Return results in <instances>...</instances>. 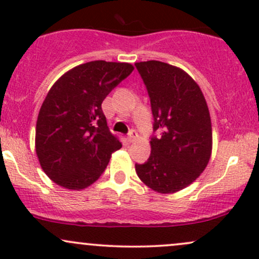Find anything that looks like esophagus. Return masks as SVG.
Listing matches in <instances>:
<instances>
[{
  "mask_svg": "<svg viewBox=\"0 0 259 259\" xmlns=\"http://www.w3.org/2000/svg\"><path fill=\"white\" fill-rule=\"evenodd\" d=\"M138 138H139L138 132H136V130H134V129L130 130L129 134H127V139H129V141H135Z\"/></svg>",
  "mask_w": 259,
  "mask_h": 259,
  "instance_id": "34e87169",
  "label": "esophagus"
}]
</instances>
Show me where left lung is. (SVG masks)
<instances>
[{
	"mask_svg": "<svg viewBox=\"0 0 259 259\" xmlns=\"http://www.w3.org/2000/svg\"><path fill=\"white\" fill-rule=\"evenodd\" d=\"M151 103V155L135 164L139 178L155 192L186 188L205 169L212 146L211 120L203 92L187 72L161 61L136 62Z\"/></svg>",
	"mask_w": 259,
	"mask_h": 259,
	"instance_id": "8db88e82",
	"label": "left lung"
}]
</instances>
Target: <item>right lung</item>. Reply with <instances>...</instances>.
Wrapping results in <instances>:
<instances>
[{"mask_svg": "<svg viewBox=\"0 0 259 259\" xmlns=\"http://www.w3.org/2000/svg\"><path fill=\"white\" fill-rule=\"evenodd\" d=\"M133 70L126 62L91 61L67 71L50 88L36 120L35 150L51 181L79 190L101 177L121 147L108 129L102 102Z\"/></svg>", "mask_w": 259, "mask_h": 259, "instance_id": "right-lung-1", "label": "right lung"}]
</instances>
